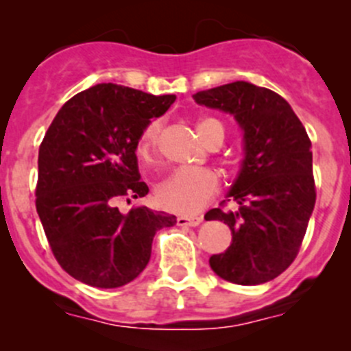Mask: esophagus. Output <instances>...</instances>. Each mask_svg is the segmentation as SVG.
<instances>
[{"label": "esophagus", "mask_w": 351, "mask_h": 351, "mask_svg": "<svg viewBox=\"0 0 351 351\" xmlns=\"http://www.w3.org/2000/svg\"><path fill=\"white\" fill-rule=\"evenodd\" d=\"M202 221H204L202 217H185V215H182V217L176 219V224L183 226V228H195Z\"/></svg>", "instance_id": "1"}]
</instances>
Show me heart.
<instances>
[{"label":"heart","instance_id":"b5f03b06","mask_svg":"<svg viewBox=\"0 0 351 351\" xmlns=\"http://www.w3.org/2000/svg\"><path fill=\"white\" fill-rule=\"evenodd\" d=\"M197 132L208 147L221 146L224 141V125L214 117L197 120ZM161 123L158 120L147 123L136 144V153L144 162H154L158 154ZM221 180L212 169H178L166 176L154 190L159 207L182 215L195 214L217 195Z\"/></svg>","mask_w":351,"mask_h":351}]
</instances>
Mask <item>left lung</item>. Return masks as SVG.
Segmentation results:
<instances>
[{"label":"left lung","mask_w":351,"mask_h":351,"mask_svg":"<svg viewBox=\"0 0 351 351\" xmlns=\"http://www.w3.org/2000/svg\"><path fill=\"white\" fill-rule=\"evenodd\" d=\"M193 98L232 113L244 130L241 173L228 200L205 214L232 234L231 246L210 256V268L239 285L274 280L299 254L316 204L309 136L290 105L268 88L234 81ZM231 199L239 208L226 211Z\"/></svg>","instance_id":"obj_1"}]
</instances>
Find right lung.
Listing matches in <instances>:
<instances>
[{
  "mask_svg": "<svg viewBox=\"0 0 351 351\" xmlns=\"http://www.w3.org/2000/svg\"><path fill=\"white\" fill-rule=\"evenodd\" d=\"M175 100L101 83L67 100L49 125L38 147L35 207L52 254L76 280L98 289L129 284L149 263L156 232L176 224L166 212L117 207L149 193L136 144Z\"/></svg>",
  "mask_w": 351,
  "mask_h": 351,
  "instance_id": "right-lung-1",
  "label": "right lung"
}]
</instances>
